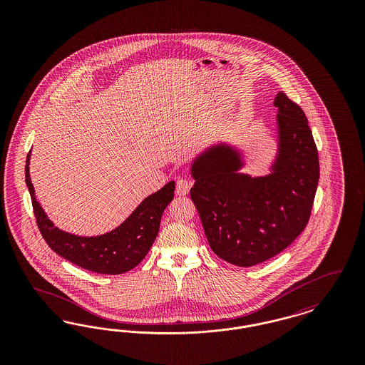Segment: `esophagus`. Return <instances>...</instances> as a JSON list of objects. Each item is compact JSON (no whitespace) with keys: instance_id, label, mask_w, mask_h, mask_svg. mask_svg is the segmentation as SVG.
I'll list each match as a JSON object with an SVG mask.
<instances>
[{"instance_id":"34e87169","label":"esophagus","mask_w":365,"mask_h":365,"mask_svg":"<svg viewBox=\"0 0 365 365\" xmlns=\"http://www.w3.org/2000/svg\"><path fill=\"white\" fill-rule=\"evenodd\" d=\"M191 180L186 179V178H180L178 182H176V194L179 195H186L191 187Z\"/></svg>"}]
</instances>
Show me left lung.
Instances as JSON below:
<instances>
[{
	"label": "left lung",
	"instance_id": "8db88e82",
	"mask_svg": "<svg viewBox=\"0 0 365 365\" xmlns=\"http://www.w3.org/2000/svg\"><path fill=\"white\" fill-rule=\"evenodd\" d=\"M275 156L268 174L242 173L240 145L219 142L191 161L190 197L210 249L252 267L284 250L307 226L319 183V157L304 110L279 91Z\"/></svg>",
	"mask_w": 365,
	"mask_h": 365
}]
</instances>
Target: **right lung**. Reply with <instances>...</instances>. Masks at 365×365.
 Masks as SVG:
<instances>
[{"label": "right lung", "instance_id": "obj_1", "mask_svg": "<svg viewBox=\"0 0 365 365\" xmlns=\"http://www.w3.org/2000/svg\"><path fill=\"white\" fill-rule=\"evenodd\" d=\"M31 152L26 160V185L30 191L36 225L43 240L58 256L88 271L119 275L137 267L150 250L164 209L174 198L175 182L145 197L128 217L100 235H76L54 226L35 197L30 176Z\"/></svg>", "mask_w": 365, "mask_h": 365}]
</instances>
